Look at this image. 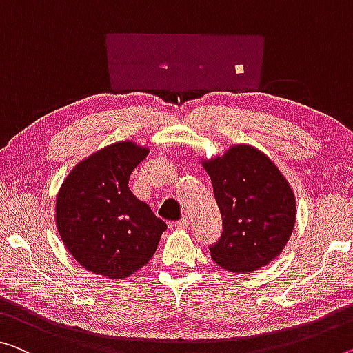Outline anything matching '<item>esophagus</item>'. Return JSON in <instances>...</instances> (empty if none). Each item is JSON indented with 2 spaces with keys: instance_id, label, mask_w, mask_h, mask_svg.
Instances as JSON below:
<instances>
[{
  "instance_id": "obj_1",
  "label": "esophagus",
  "mask_w": 353,
  "mask_h": 353,
  "mask_svg": "<svg viewBox=\"0 0 353 353\" xmlns=\"http://www.w3.org/2000/svg\"><path fill=\"white\" fill-rule=\"evenodd\" d=\"M189 225H191V221H189L188 218H181L180 221L175 222V229H180V230L189 229Z\"/></svg>"
}]
</instances>
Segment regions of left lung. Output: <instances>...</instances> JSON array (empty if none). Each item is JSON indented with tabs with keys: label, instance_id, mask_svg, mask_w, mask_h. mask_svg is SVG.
Instances as JSON below:
<instances>
[{
	"label": "left lung",
	"instance_id": "1",
	"mask_svg": "<svg viewBox=\"0 0 353 353\" xmlns=\"http://www.w3.org/2000/svg\"><path fill=\"white\" fill-rule=\"evenodd\" d=\"M222 218L211 257L232 273H249L279 256L295 225V197L268 156L235 145L203 162Z\"/></svg>",
	"mask_w": 353,
	"mask_h": 353
}]
</instances>
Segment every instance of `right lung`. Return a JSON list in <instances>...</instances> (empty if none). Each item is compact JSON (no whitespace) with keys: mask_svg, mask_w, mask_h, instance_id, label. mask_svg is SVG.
<instances>
[{"mask_svg":"<svg viewBox=\"0 0 353 353\" xmlns=\"http://www.w3.org/2000/svg\"><path fill=\"white\" fill-rule=\"evenodd\" d=\"M148 148L105 146L74 167L57 197L64 246L91 273L110 279L134 274L153 257L167 224L129 189V176Z\"/></svg>","mask_w":353,"mask_h":353,"instance_id":"right-lung-1","label":"right lung"}]
</instances>
